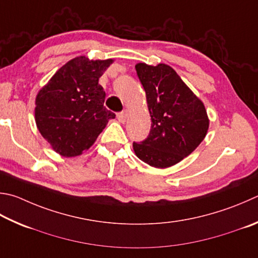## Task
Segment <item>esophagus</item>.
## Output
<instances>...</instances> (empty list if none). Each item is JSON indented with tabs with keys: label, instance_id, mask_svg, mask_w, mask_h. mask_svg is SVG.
Here are the masks:
<instances>
[{
	"label": "esophagus",
	"instance_id": "obj_1",
	"mask_svg": "<svg viewBox=\"0 0 258 258\" xmlns=\"http://www.w3.org/2000/svg\"><path fill=\"white\" fill-rule=\"evenodd\" d=\"M127 115H128V111L127 110H123L121 113L117 114V119H118L120 123H125L126 119H127Z\"/></svg>",
	"mask_w": 258,
	"mask_h": 258
}]
</instances>
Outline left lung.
Instances as JSON below:
<instances>
[{
    "label": "left lung",
    "instance_id": "8db88e82",
    "mask_svg": "<svg viewBox=\"0 0 258 258\" xmlns=\"http://www.w3.org/2000/svg\"><path fill=\"white\" fill-rule=\"evenodd\" d=\"M144 88L151 131L133 143L137 157L154 168H168L194 151L208 133L210 119L203 101L167 64L135 65Z\"/></svg>",
    "mask_w": 258,
    "mask_h": 258
}]
</instances>
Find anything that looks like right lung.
I'll return each mask as SVG.
<instances>
[{
    "instance_id": "obj_1",
    "label": "right lung",
    "mask_w": 258,
    "mask_h": 258,
    "mask_svg": "<svg viewBox=\"0 0 258 258\" xmlns=\"http://www.w3.org/2000/svg\"><path fill=\"white\" fill-rule=\"evenodd\" d=\"M114 62L89 59L69 60L56 71L36 96L37 128L55 152L77 157L91 148L115 114L104 106L106 93L99 78Z\"/></svg>"
}]
</instances>
